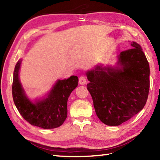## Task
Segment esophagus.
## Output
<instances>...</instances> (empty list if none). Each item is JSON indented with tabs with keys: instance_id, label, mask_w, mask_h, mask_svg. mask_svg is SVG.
Instances as JSON below:
<instances>
[{
	"instance_id": "34e87169",
	"label": "esophagus",
	"mask_w": 160,
	"mask_h": 160,
	"mask_svg": "<svg viewBox=\"0 0 160 160\" xmlns=\"http://www.w3.org/2000/svg\"><path fill=\"white\" fill-rule=\"evenodd\" d=\"M79 83L80 84H87V79H86V78L84 77V76H80V78H79Z\"/></svg>"
}]
</instances>
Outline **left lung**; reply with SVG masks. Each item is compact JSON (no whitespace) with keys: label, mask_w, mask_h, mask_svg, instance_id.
<instances>
[{"label":"left lung","mask_w":160,"mask_h":160,"mask_svg":"<svg viewBox=\"0 0 160 160\" xmlns=\"http://www.w3.org/2000/svg\"><path fill=\"white\" fill-rule=\"evenodd\" d=\"M122 52L115 67L98 65L87 71V89L102 122L118 126L138 113L147 102L150 68L141 46Z\"/></svg>","instance_id":"8db88e82"}]
</instances>
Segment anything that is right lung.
Listing matches in <instances>:
<instances>
[{"label":"right lung","instance_id":"add662e5","mask_svg":"<svg viewBox=\"0 0 160 160\" xmlns=\"http://www.w3.org/2000/svg\"><path fill=\"white\" fill-rule=\"evenodd\" d=\"M22 59L15 66L12 84V96L17 109L26 121L33 126L45 129L59 127L67 117V100L78 84V78L58 80L47 98L30 100L25 94L19 79Z\"/></svg>","mask_w":160,"mask_h":160}]
</instances>
